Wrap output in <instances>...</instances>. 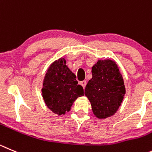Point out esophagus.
I'll return each mask as SVG.
<instances>
[{
	"mask_svg": "<svg viewBox=\"0 0 152 152\" xmlns=\"http://www.w3.org/2000/svg\"><path fill=\"white\" fill-rule=\"evenodd\" d=\"M86 84H87V83H86V81H82V82H81V83H80V85L82 86H83V88H86Z\"/></svg>",
	"mask_w": 152,
	"mask_h": 152,
	"instance_id": "esophagus-1",
	"label": "esophagus"
}]
</instances>
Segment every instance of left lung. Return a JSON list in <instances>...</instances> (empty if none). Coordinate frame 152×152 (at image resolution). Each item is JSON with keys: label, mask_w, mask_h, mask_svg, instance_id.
I'll return each instance as SVG.
<instances>
[{"label": "left lung", "mask_w": 152, "mask_h": 152, "mask_svg": "<svg viewBox=\"0 0 152 152\" xmlns=\"http://www.w3.org/2000/svg\"><path fill=\"white\" fill-rule=\"evenodd\" d=\"M92 78L85 89L94 115L100 119L113 115L121 106L125 86L118 66L111 59L98 60L92 66Z\"/></svg>", "instance_id": "obj_1"}]
</instances>
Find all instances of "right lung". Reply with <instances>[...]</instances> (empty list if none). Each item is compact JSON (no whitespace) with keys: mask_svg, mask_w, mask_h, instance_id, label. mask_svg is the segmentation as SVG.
Returning <instances> with one entry per match:
<instances>
[{"mask_svg":"<svg viewBox=\"0 0 152 152\" xmlns=\"http://www.w3.org/2000/svg\"><path fill=\"white\" fill-rule=\"evenodd\" d=\"M76 75L66 65L64 58L55 61L48 68L42 82V94L45 104L58 115L70 110L75 100L84 95Z\"/></svg>","mask_w":152,"mask_h":152,"instance_id":"right-lung-1","label":"right lung"}]
</instances>
